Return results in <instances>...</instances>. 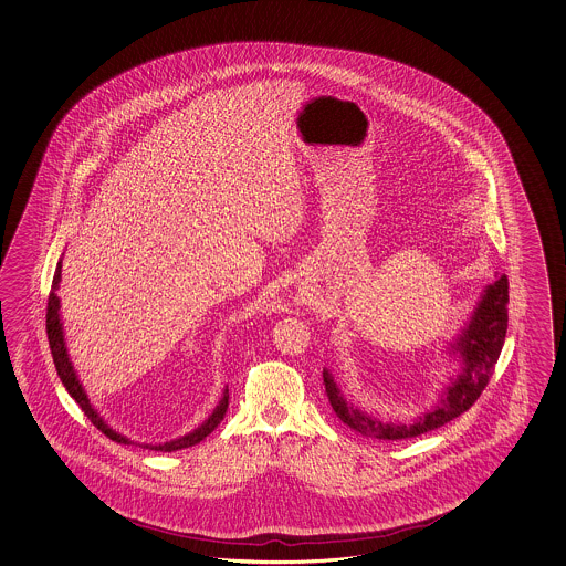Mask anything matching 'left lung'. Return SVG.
<instances>
[{
	"label": "left lung",
	"instance_id": "8db88e82",
	"mask_svg": "<svg viewBox=\"0 0 566 566\" xmlns=\"http://www.w3.org/2000/svg\"><path fill=\"white\" fill-rule=\"evenodd\" d=\"M507 303V276H501L493 284L484 286L467 323L446 344V356L458 364V370L448 376V382L441 386L438 399L423 413L415 415L409 421H392L373 411H364L354 400L345 397L332 370L323 368V382L333 411L347 428L376 440L417 438L469 411L474 400L481 397L489 376L495 370L496 359L505 344Z\"/></svg>",
	"mask_w": 566,
	"mask_h": 566
}]
</instances>
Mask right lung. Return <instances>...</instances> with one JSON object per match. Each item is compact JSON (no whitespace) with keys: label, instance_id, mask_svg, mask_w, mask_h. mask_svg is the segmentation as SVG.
Segmentation results:
<instances>
[{"label":"right lung","instance_id":"obj_1","mask_svg":"<svg viewBox=\"0 0 566 566\" xmlns=\"http://www.w3.org/2000/svg\"><path fill=\"white\" fill-rule=\"evenodd\" d=\"M61 268H63V258L56 262L55 277H53V289L49 294V306H46V333H49V345H51V354H53V361H55L56 374L61 378L63 386L67 388L71 397L75 399V402L82 407L83 413L87 415V419L96 426L104 436H108L112 441H118V443H137L140 448H149L155 452H176L181 448H190L196 446L200 441L207 438L208 433H212L214 428L222 421V417L227 413V407H229V388L224 386L222 390L221 400L217 402V407L212 409V413L208 415L207 419L192 429L190 433L180 436L176 440L164 441V443H138L135 440H128L123 433H118L116 429H112L106 419L102 415L97 413L96 407L87 399V392L80 382V376L77 370L73 368V361L70 358V352H67V342H65V329H63V321H61V298L56 296V290L61 284Z\"/></svg>","mask_w":566,"mask_h":566}]
</instances>
